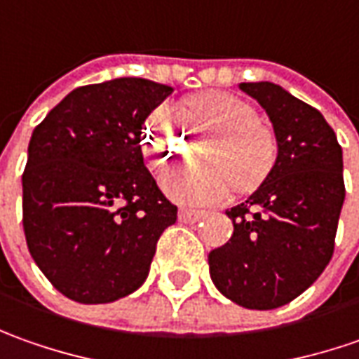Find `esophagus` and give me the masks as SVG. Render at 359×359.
I'll return each mask as SVG.
<instances>
[{"mask_svg": "<svg viewBox=\"0 0 359 359\" xmlns=\"http://www.w3.org/2000/svg\"><path fill=\"white\" fill-rule=\"evenodd\" d=\"M204 217H206L204 210H194V208H180L179 210L180 222H187V224H196Z\"/></svg>", "mask_w": 359, "mask_h": 359, "instance_id": "esophagus-1", "label": "esophagus"}]
</instances>
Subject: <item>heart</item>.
Listing matches in <instances>:
<instances>
[{"label": "heart", "instance_id": "1", "mask_svg": "<svg viewBox=\"0 0 359 359\" xmlns=\"http://www.w3.org/2000/svg\"><path fill=\"white\" fill-rule=\"evenodd\" d=\"M180 122L194 141H203L204 165L170 168L163 175V189L182 204L222 201L230 191L248 194L264 182L278 158L274 129L258 118L250 103L236 95L212 91L194 95L179 109ZM144 153L156 165L189 156V137L167 107H158L147 123Z\"/></svg>", "mask_w": 359, "mask_h": 359}]
</instances>
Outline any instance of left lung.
<instances>
[{
    "label": "left lung",
    "instance_id": "left-lung-1",
    "mask_svg": "<svg viewBox=\"0 0 359 359\" xmlns=\"http://www.w3.org/2000/svg\"><path fill=\"white\" fill-rule=\"evenodd\" d=\"M270 118L278 158L270 177L226 215L230 241L208 254L220 294L248 310H274L298 298L334 254L346 198L336 133L322 113L270 81L241 83Z\"/></svg>",
    "mask_w": 359,
    "mask_h": 359
}]
</instances>
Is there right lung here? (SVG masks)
Segmentation results:
<instances>
[{"instance_id": "obj_1", "label": "right lung", "mask_w": 359, "mask_h": 359, "mask_svg": "<svg viewBox=\"0 0 359 359\" xmlns=\"http://www.w3.org/2000/svg\"><path fill=\"white\" fill-rule=\"evenodd\" d=\"M172 87L118 77L79 87L35 127L23 230L35 264L63 296L107 304L149 276L177 206L144 167L141 129Z\"/></svg>"}]
</instances>
